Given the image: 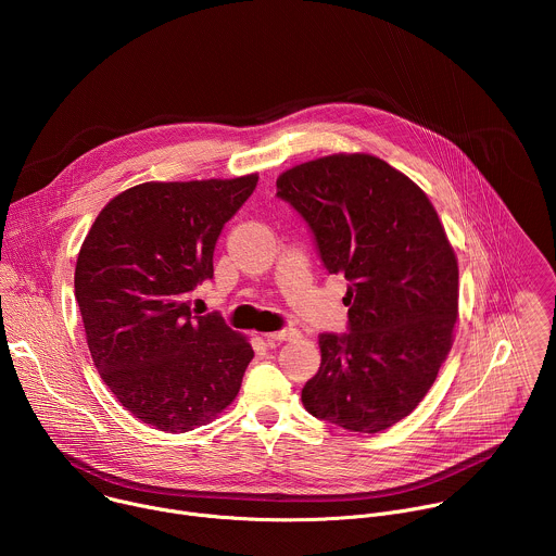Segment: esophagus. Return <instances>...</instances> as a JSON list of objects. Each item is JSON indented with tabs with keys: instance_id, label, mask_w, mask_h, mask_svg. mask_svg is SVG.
I'll list each match as a JSON object with an SVG mask.
<instances>
[{
	"instance_id": "1",
	"label": "esophagus",
	"mask_w": 556,
	"mask_h": 556,
	"mask_svg": "<svg viewBox=\"0 0 556 556\" xmlns=\"http://www.w3.org/2000/svg\"><path fill=\"white\" fill-rule=\"evenodd\" d=\"M268 341H292V339H296L299 337V332L296 330H292V328H286V330H277V332H268V334H264Z\"/></svg>"
}]
</instances>
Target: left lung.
I'll return each instance as SVG.
<instances>
[{
	"label": "left lung",
	"mask_w": 556,
	"mask_h": 556,
	"mask_svg": "<svg viewBox=\"0 0 556 556\" xmlns=\"http://www.w3.org/2000/svg\"><path fill=\"white\" fill-rule=\"evenodd\" d=\"M330 275H345L348 334H321L307 414L378 433L409 416L453 345L457 260L427 193L369 153H334L277 178Z\"/></svg>",
	"instance_id": "left-lung-1"
}]
</instances>
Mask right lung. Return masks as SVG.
I'll use <instances>...</instances> for the list:
<instances>
[{"label": "right lung", "mask_w": 556, "mask_h": 556, "mask_svg": "<svg viewBox=\"0 0 556 556\" xmlns=\"http://www.w3.org/2000/svg\"><path fill=\"white\" fill-rule=\"evenodd\" d=\"M260 176L144 182L105 204L81 247L74 294L92 361L118 403L167 433L217 418L253 358L222 316H193L224 224Z\"/></svg>", "instance_id": "right-lung-1"}]
</instances>
